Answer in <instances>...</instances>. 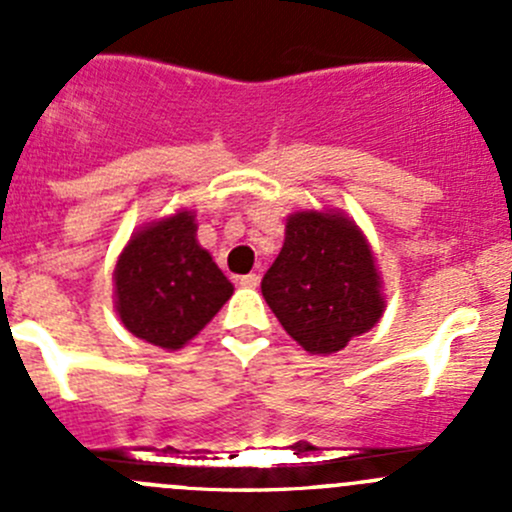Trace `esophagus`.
Instances as JSON below:
<instances>
[{
    "label": "esophagus",
    "instance_id": "esophagus-1",
    "mask_svg": "<svg viewBox=\"0 0 512 512\" xmlns=\"http://www.w3.org/2000/svg\"><path fill=\"white\" fill-rule=\"evenodd\" d=\"M237 285H240V287H257V285H260V277L252 275V272H250V275L237 277Z\"/></svg>",
    "mask_w": 512,
    "mask_h": 512
}]
</instances>
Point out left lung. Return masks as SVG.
<instances>
[{"instance_id": "1", "label": "left lung", "mask_w": 512, "mask_h": 512, "mask_svg": "<svg viewBox=\"0 0 512 512\" xmlns=\"http://www.w3.org/2000/svg\"><path fill=\"white\" fill-rule=\"evenodd\" d=\"M262 297L294 342L334 354L384 312L374 255L352 220L339 213H297L267 275Z\"/></svg>"}]
</instances>
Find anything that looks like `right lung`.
<instances>
[{
  "label": "right lung",
  "mask_w": 512,
  "mask_h": 512,
  "mask_svg": "<svg viewBox=\"0 0 512 512\" xmlns=\"http://www.w3.org/2000/svg\"><path fill=\"white\" fill-rule=\"evenodd\" d=\"M113 280L123 327L160 349L190 342L232 297L227 277L195 240L188 210L133 235Z\"/></svg>",
  "instance_id": "1"
}]
</instances>
